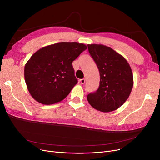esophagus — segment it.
Returning a JSON list of instances; mask_svg holds the SVG:
<instances>
[{"label": "esophagus", "mask_w": 160, "mask_h": 160, "mask_svg": "<svg viewBox=\"0 0 160 160\" xmlns=\"http://www.w3.org/2000/svg\"><path fill=\"white\" fill-rule=\"evenodd\" d=\"M80 82L81 84H84L85 83V79H80Z\"/></svg>", "instance_id": "obj_1"}]
</instances>
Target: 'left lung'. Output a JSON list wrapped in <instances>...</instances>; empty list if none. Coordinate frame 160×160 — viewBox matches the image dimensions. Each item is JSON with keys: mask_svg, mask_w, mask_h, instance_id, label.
<instances>
[{"mask_svg": "<svg viewBox=\"0 0 160 160\" xmlns=\"http://www.w3.org/2000/svg\"><path fill=\"white\" fill-rule=\"evenodd\" d=\"M88 47L100 75L98 89L88 95L89 103L102 112L116 110L126 101L132 90V69L126 59L111 48L97 44Z\"/></svg>", "mask_w": 160, "mask_h": 160, "instance_id": "left-lung-1", "label": "left lung"}]
</instances>
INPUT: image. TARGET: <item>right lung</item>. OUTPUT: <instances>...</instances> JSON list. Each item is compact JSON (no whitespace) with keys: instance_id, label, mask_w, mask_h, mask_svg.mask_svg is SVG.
<instances>
[{"instance_id":"right-lung-1","label":"right lung","mask_w":160,"mask_h":160,"mask_svg":"<svg viewBox=\"0 0 160 160\" xmlns=\"http://www.w3.org/2000/svg\"><path fill=\"white\" fill-rule=\"evenodd\" d=\"M78 42H59L41 48L25 67V79L32 98L45 105L64 99L77 83L72 61L87 49Z\"/></svg>"}]
</instances>
